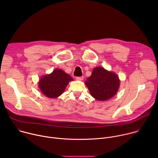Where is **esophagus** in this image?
Returning <instances> with one entry per match:
<instances>
[{
  "mask_svg": "<svg viewBox=\"0 0 158 158\" xmlns=\"http://www.w3.org/2000/svg\"><path fill=\"white\" fill-rule=\"evenodd\" d=\"M84 79L83 76H80V77H76V79L78 81H82Z\"/></svg>",
  "mask_w": 158,
  "mask_h": 158,
  "instance_id": "34e87169",
  "label": "esophagus"
}]
</instances>
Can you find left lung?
I'll return each instance as SVG.
<instances>
[{
	"label": "left lung",
	"mask_w": 158,
	"mask_h": 158,
	"mask_svg": "<svg viewBox=\"0 0 158 158\" xmlns=\"http://www.w3.org/2000/svg\"><path fill=\"white\" fill-rule=\"evenodd\" d=\"M119 83L115 73L101 67L94 68L85 82L91 96L98 101H106L113 97L118 91Z\"/></svg>",
	"instance_id": "obj_1"
}]
</instances>
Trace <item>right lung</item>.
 <instances>
[{"label":"right lung","mask_w":158,"mask_h":158,"mask_svg":"<svg viewBox=\"0 0 158 158\" xmlns=\"http://www.w3.org/2000/svg\"><path fill=\"white\" fill-rule=\"evenodd\" d=\"M72 77L60 69H55L51 74L43 76L39 81V85L42 93L48 98L59 97L65 91Z\"/></svg>","instance_id":"right-lung-1"}]
</instances>
